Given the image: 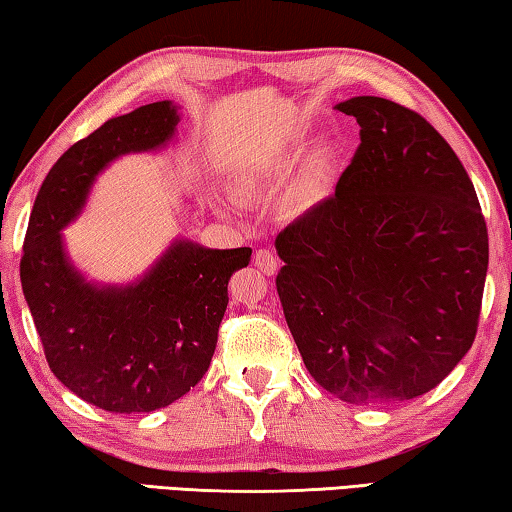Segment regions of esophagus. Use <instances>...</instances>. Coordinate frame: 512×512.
<instances>
[{"mask_svg": "<svg viewBox=\"0 0 512 512\" xmlns=\"http://www.w3.org/2000/svg\"><path fill=\"white\" fill-rule=\"evenodd\" d=\"M254 265L267 276H274L279 272V258H276L270 249H258L254 254Z\"/></svg>", "mask_w": 512, "mask_h": 512, "instance_id": "esophagus-1", "label": "esophagus"}]
</instances>
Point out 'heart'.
<instances>
[{
	"label": "heart",
	"mask_w": 512,
	"mask_h": 512,
	"mask_svg": "<svg viewBox=\"0 0 512 512\" xmlns=\"http://www.w3.org/2000/svg\"><path fill=\"white\" fill-rule=\"evenodd\" d=\"M317 179H319V161H315V164H312L310 170L306 173V182H303V186H306V191H310V188L317 184Z\"/></svg>",
	"instance_id": "heart-1"
}]
</instances>
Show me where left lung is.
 Instances as JSON below:
<instances>
[{"label":"left lung","instance_id":"1","mask_svg":"<svg viewBox=\"0 0 512 512\" xmlns=\"http://www.w3.org/2000/svg\"><path fill=\"white\" fill-rule=\"evenodd\" d=\"M360 146L335 195L276 236L285 321L321 387L351 405L423 396L477 337L488 229L461 159L418 112L337 105Z\"/></svg>","mask_w":512,"mask_h":512}]
</instances>
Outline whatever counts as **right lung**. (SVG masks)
Wrapping results in <instances>:
<instances>
[{
  "label": "right lung",
  "instance_id": "add662e5",
  "mask_svg": "<svg viewBox=\"0 0 512 512\" xmlns=\"http://www.w3.org/2000/svg\"><path fill=\"white\" fill-rule=\"evenodd\" d=\"M175 105L157 101L114 116L62 155L35 197L20 281L53 375L98 409L143 414L168 407L209 371L231 274L251 249L177 240L128 288H96L62 251L60 229L83 209L94 177L125 152L173 137Z\"/></svg>",
  "mask_w": 512,
  "mask_h": 512
}]
</instances>
